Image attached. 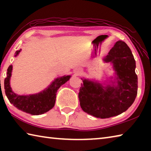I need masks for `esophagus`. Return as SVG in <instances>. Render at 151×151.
<instances>
[{"label":"esophagus","mask_w":151,"mask_h":151,"mask_svg":"<svg viewBox=\"0 0 151 151\" xmlns=\"http://www.w3.org/2000/svg\"><path fill=\"white\" fill-rule=\"evenodd\" d=\"M83 73V70H82V68H76V70H75V73L76 74V75H81V74Z\"/></svg>","instance_id":"obj_1"}]
</instances>
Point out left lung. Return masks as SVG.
Masks as SVG:
<instances>
[{
	"label": "left lung",
	"instance_id": "8db88e82",
	"mask_svg": "<svg viewBox=\"0 0 151 151\" xmlns=\"http://www.w3.org/2000/svg\"><path fill=\"white\" fill-rule=\"evenodd\" d=\"M103 61L112 65L114 77H110L106 85L82 78L83 83L78 93L83 111L101 119L117 116L126 111L134 103L138 90L136 63L126 43L117 41Z\"/></svg>",
	"mask_w": 151,
	"mask_h": 151
}]
</instances>
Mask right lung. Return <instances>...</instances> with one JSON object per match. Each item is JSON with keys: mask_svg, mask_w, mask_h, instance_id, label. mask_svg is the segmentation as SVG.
I'll return each mask as SVG.
<instances>
[{"mask_svg": "<svg viewBox=\"0 0 151 151\" xmlns=\"http://www.w3.org/2000/svg\"><path fill=\"white\" fill-rule=\"evenodd\" d=\"M20 51L21 49L16 51L15 57L19 55ZM12 70V65H10L7 69V76L4 79L5 94L10 103L16 108L32 115L44 114L52 109L55 106L58 89L71 77L70 75H65L55 78L50 85L39 93L19 95L13 92L10 85Z\"/></svg>", "mask_w": 151, "mask_h": 151, "instance_id": "obj_1", "label": "right lung"}]
</instances>
